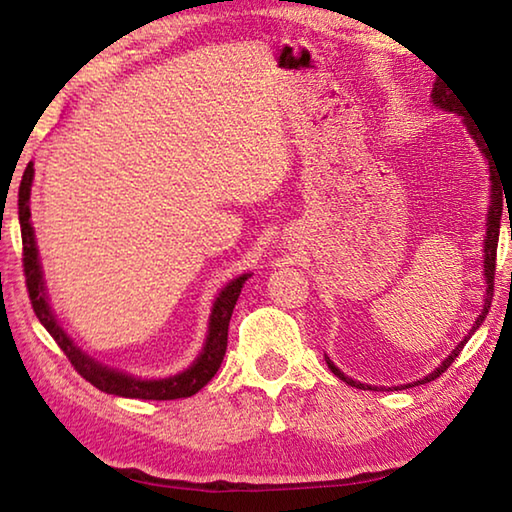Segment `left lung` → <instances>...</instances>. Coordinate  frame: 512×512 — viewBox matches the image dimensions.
<instances>
[{"label":"left lung","mask_w":512,"mask_h":512,"mask_svg":"<svg viewBox=\"0 0 512 512\" xmlns=\"http://www.w3.org/2000/svg\"><path fill=\"white\" fill-rule=\"evenodd\" d=\"M431 103L436 108H440V110H445V112H456L458 117H463V126L467 128V133H470V137L474 140V144L479 146V151H481V155H483V160L488 162V176H490V205H488V214H485V237H483V280H485V293H483V309H481V314H479V318L474 320V325H472V329L470 332H467L465 336H463V341L456 345V348L447 354V357L443 359V363H438V368H433L429 375H424L422 379H415V381H411V384H400V386H391L393 391H404V388H413V386H420V384H429V381H433L436 377H440L443 375V372L452 366L454 363V359L458 357V354H461V350H463V345L472 339V334L476 332V329L481 327V323L485 320V316H488V311H490V305H492V284H495V262H497V244H499V221H501V210H504V192H501V183H499V178H497V171H495V167H492V162L490 160V153H488V144L483 142V137H481V133H479V128H476V124L472 119H467V115H463L461 110H458V106H456V101H454V94L449 92V90H445L443 85L440 83H436L433 85V90H431ZM325 361H327V368L334 372L336 377H339L341 381H345V384L348 386H354V388H361V391H391V388H386V386H372V384H361V381H357V379H352V377H348L345 375V372L339 368V366H334V361L327 357L325 354Z\"/></svg>","instance_id":"left-lung-1"}]
</instances>
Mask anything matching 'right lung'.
Wrapping results in <instances>:
<instances>
[{
  "label": "right lung",
  "mask_w": 512,
  "mask_h": 512,
  "mask_svg": "<svg viewBox=\"0 0 512 512\" xmlns=\"http://www.w3.org/2000/svg\"><path fill=\"white\" fill-rule=\"evenodd\" d=\"M36 169L33 162L24 169L20 194H17V214H20V228H22V246H24V275H27V289L33 311L47 332L54 336V341L60 345V350L67 354V359L72 361V366L79 370L83 379H88L92 386H97L99 391L117 397H131V400H178V397H192L210 381L216 370L221 368V361L225 357V348H228V325L232 309H235L239 293L244 289L250 273H241L225 284L219 291V296L212 302V314L207 320V334L205 343L194 363L185 370L176 372L169 377H137L131 372H124L119 368L106 366L99 359L90 357L88 352L81 350L69 336L60 320L56 318L54 309H51L45 273H42L40 253H38V241L36 230L31 225V185Z\"/></svg>",
  "instance_id": "right-lung-1"
}]
</instances>
